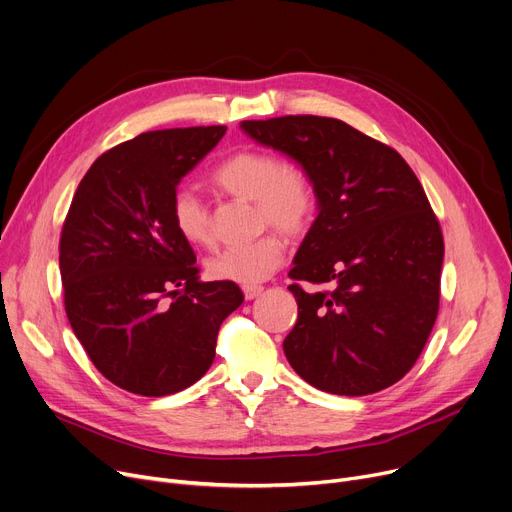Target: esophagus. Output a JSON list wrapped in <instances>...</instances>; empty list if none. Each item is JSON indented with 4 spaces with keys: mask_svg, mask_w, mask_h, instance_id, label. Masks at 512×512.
<instances>
[{
    "mask_svg": "<svg viewBox=\"0 0 512 512\" xmlns=\"http://www.w3.org/2000/svg\"><path fill=\"white\" fill-rule=\"evenodd\" d=\"M243 294H245L247 300H255V298H259L263 294V286H245Z\"/></svg>",
    "mask_w": 512,
    "mask_h": 512,
    "instance_id": "obj_1",
    "label": "esophagus"
}]
</instances>
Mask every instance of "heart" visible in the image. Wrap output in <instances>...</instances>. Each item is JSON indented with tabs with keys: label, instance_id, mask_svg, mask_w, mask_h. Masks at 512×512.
<instances>
[{
	"label": "heart",
	"instance_id": "b5f03b06",
	"mask_svg": "<svg viewBox=\"0 0 512 512\" xmlns=\"http://www.w3.org/2000/svg\"><path fill=\"white\" fill-rule=\"evenodd\" d=\"M214 185L243 201H255L257 218L286 236H300L311 226L317 195L306 170L282 164L274 154L263 150H241L228 156L212 173ZM170 220L177 234L191 247L212 243L210 214L203 201L189 189H179L170 201ZM286 243L276 232H267L257 241L224 249L206 261L208 276L218 282L257 286L280 267Z\"/></svg>",
	"mask_w": 512,
	"mask_h": 512
}]
</instances>
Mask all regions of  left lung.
<instances>
[{
	"label": "left lung",
	"mask_w": 512,
	"mask_h": 512,
	"mask_svg": "<svg viewBox=\"0 0 512 512\" xmlns=\"http://www.w3.org/2000/svg\"><path fill=\"white\" fill-rule=\"evenodd\" d=\"M261 146L311 177L317 218L296 251L288 286L298 319L284 339L290 366L333 395L397 383L422 354L438 315L445 243L414 170L348 123L288 115L243 121Z\"/></svg>",
	"instance_id": "obj_1"
}]
</instances>
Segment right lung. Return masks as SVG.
<instances>
[{
    "label": "right lung",
    "mask_w": 512,
    "mask_h": 512,
    "mask_svg": "<svg viewBox=\"0 0 512 512\" xmlns=\"http://www.w3.org/2000/svg\"><path fill=\"white\" fill-rule=\"evenodd\" d=\"M224 125L158 129L94 160L59 241L70 325L102 377L144 397L197 383L222 321L243 304L232 282H201L170 220L181 179L216 148Z\"/></svg>",
    "instance_id": "1"
}]
</instances>
